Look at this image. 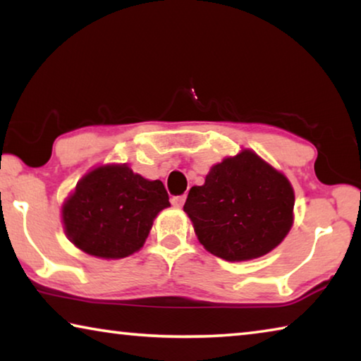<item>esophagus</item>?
I'll list each match as a JSON object with an SVG mask.
<instances>
[{"mask_svg": "<svg viewBox=\"0 0 361 361\" xmlns=\"http://www.w3.org/2000/svg\"><path fill=\"white\" fill-rule=\"evenodd\" d=\"M185 200H186V195H175V197L172 199V205L176 207V209H181L183 205H185Z\"/></svg>", "mask_w": 361, "mask_h": 361, "instance_id": "1", "label": "esophagus"}]
</instances>
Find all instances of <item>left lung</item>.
Here are the masks:
<instances>
[{
    "label": "left lung",
    "mask_w": 361,
    "mask_h": 361,
    "mask_svg": "<svg viewBox=\"0 0 361 361\" xmlns=\"http://www.w3.org/2000/svg\"><path fill=\"white\" fill-rule=\"evenodd\" d=\"M290 181L253 151L213 166L183 209L199 242L218 258L247 261L276 248L293 223Z\"/></svg>",
    "instance_id": "left-lung-1"
}]
</instances>
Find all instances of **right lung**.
I'll use <instances>...</instances> for the list:
<instances>
[{
	"label": "right lung",
	"mask_w": 361,
	"mask_h": 361,
	"mask_svg": "<svg viewBox=\"0 0 361 361\" xmlns=\"http://www.w3.org/2000/svg\"><path fill=\"white\" fill-rule=\"evenodd\" d=\"M170 207L162 181L145 180L126 166L92 170L62 210L65 232L82 252L126 258L143 247L152 219Z\"/></svg>",
	"instance_id": "obj_1"
}]
</instances>
